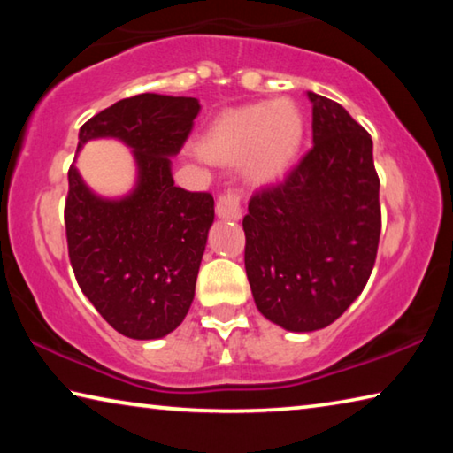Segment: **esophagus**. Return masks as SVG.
<instances>
[{
  "label": "esophagus",
  "instance_id": "34e87169",
  "mask_svg": "<svg viewBox=\"0 0 453 453\" xmlns=\"http://www.w3.org/2000/svg\"><path fill=\"white\" fill-rule=\"evenodd\" d=\"M240 202H242V191L235 188H227L221 191L216 202V211L219 218L224 219H240Z\"/></svg>",
  "mask_w": 453,
  "mask_h": 453
}]
</instances>
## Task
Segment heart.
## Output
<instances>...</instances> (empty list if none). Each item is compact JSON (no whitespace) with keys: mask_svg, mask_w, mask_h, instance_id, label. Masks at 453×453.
Wrapping results in <instances>:
<instances>
[{"mask_svg":"<svg viewBox=\"0 0 453 453\" xmlns=\"http://www.w3.org/2000/svg\"><path fill=\"white\" fill-rule=\"evenodd\" d=\"M303 113L291 99L250 104L221 116L202 142L213 162H242L245 178L264 183L288 170L302 148Z\"/></svg>","mask_w":453,"mask_h":453,"instance_id":"1","label":"heart"}]
</instances>
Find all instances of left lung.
<instances>
[{"mask_svg": "<svg viewBox=\"0 0 453 453\" xmlns=\"http://www.w3.org/2000/svg\"><path fill=\"white\" fill-rule=\"evenodd\" d=\"M313 145L243 218L245 273L257 310L289 332L332 324L362 294L381 232L370 134L308 91Z\"/></svg>", "mask_w": 453, "mask_h": 453, "instance_id": "left-lung-1", "label": "left lung"}]
</instances>
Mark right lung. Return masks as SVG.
Here are the masks:
<instances>
[{
	"label": "right lung",
	"instance_id": "obj_1",
	"mask_svg": "<svg viewBox=\"0 0 453 453\" xmlns=\"http://www.w3.org/2000/svg\"><path fill=\"white\" fill-rule=\"evenodd\" d=\"M197 111L196 97L140 94L81 126L78 148L94 137L134 148L140 181L119 202L91 194L73 165L67 172L64 219L75 280L107 324L134 340L173 332L194 302L213 197L173 186L170 156L183 148Z\"/></svg>",
	"mask_w": 453,
	"mask_h": 453
}]
</instances>
